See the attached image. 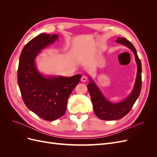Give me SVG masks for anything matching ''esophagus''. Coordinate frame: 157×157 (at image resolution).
<instances>
[{
    "label": "esophagus",
    "instance_id": "obj_1",
    "mask_svg": "<svg viewBox=\"0 0 157 157\" xmlns=\"http://www.w3.org/2000/svg\"><path fill=\"white\" fill-rule=\"evenodd\" d=\"M87 77H86V76H82V77H81V81L82 82H86V80H87Z\"/></svg>",
    "mask_w": 157,
    "mask_h": 157
}]
</instances>
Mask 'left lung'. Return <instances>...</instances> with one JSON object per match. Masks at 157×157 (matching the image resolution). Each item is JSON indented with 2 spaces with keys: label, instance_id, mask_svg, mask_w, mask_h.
<instances>
[{
  "label": "left lung",
  "instance_id": "obj_1",
  "mask_svg": "<svg viewBox=\"0 0 157 157\" xmlns=\"http://www.w3.org/2000/svg\"><path fill=\"white\" fill-rule=\"evenodd\" d=\"M117 42L118 43L124 44L134 52L137 65V77L134 88L132 94L125 100L118 103H113L108 101L103 97L96 84L90 78V82L88 84L87 88L92 99L94 113L99 118L104 121L121 119L126 115L132 109L137 99L138 98L141 88V60L137 54L135 47L126 38L118 37L117 38Z\"/></svg>",
  "mask_w": 157,
  "mask_h": 157
}]
</instances>
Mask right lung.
Segmentation results:
<instances>
[{
    "mask_svg": "<svg viewBox=\"0 0 157 157\" xmlns=\"http://www.w3.org/2000/svg\"><path fill=\"white\" fill-rule=\"evenodd\" d=\"M58 36L42 33L33 38L23 47L17 70V83L25 105L48 121L64 115L70 94L81 78L80 75L71 77H45L38 72L35 64L36 56Z\"/></svg>",
    "mask_w": 157,
    "mask_h": 157,
    "instance_id": "right-lung-1",
    "label": "right lung"
}]
</instances>
